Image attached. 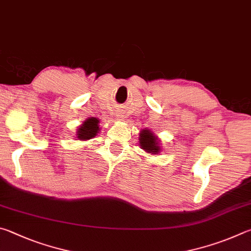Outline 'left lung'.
Returning a JSON list of instances; mask_svg holds the SVG:
<instances>
[{"instance_id": "obj_1", "label": "left lung", "mask_w": 251, "mask_h": 251, "mask_svg": "<svg viewBox=\"0 0 251 251\" xmlns=\"http://www.w3.org/2000/svg\"><path fill=\"white\" fill-rule=\"evenodd\" d=\"M140 144H141L143 150L149 153H153V154H156L161 150L159 143H157V138L150 130H142L141 134H140Z\"/></svg>"}]
</instances>
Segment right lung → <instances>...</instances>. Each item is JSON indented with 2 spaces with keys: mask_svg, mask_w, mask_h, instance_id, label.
<instances>
[{
  "mask_svg": "<svg viewBox=\"0 0 251 251\" xmlns=\"http://www.w3.org/2000/svg\"><path fill=\"white\" fill-rule=\"evenodd\" d=\"M99 120L96 118H90L83 122V125L78 128L77 138L79 140H89L94 138L99 130Z\"/></svg>",
  "mask_w": 251,
  "mask_h": 251,
  "instance_id": "1",
  "label": "right lung"
}]
</instances>
